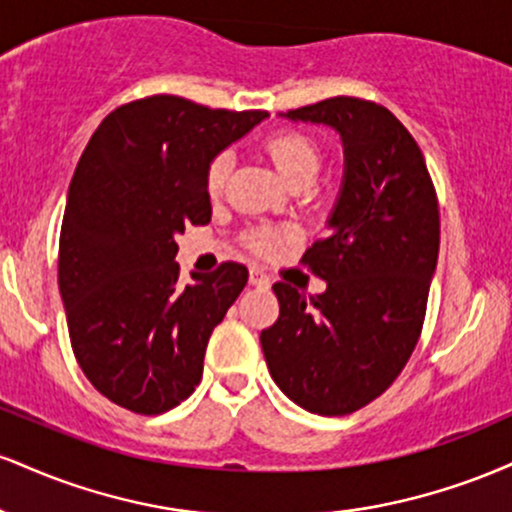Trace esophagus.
I'll use <instances>...</instances> for the list:
<instances>
[{"label": "esophagus", "instance_id": "obj_1", "mask_svg": "<svg viewBox=\"0 0 512 512\" xmlns=\"http://www.w3.org/2000/svg\"><path fill=\"white\" fill-rule=\"evenodd\" d=\"M250 284L257 286V289H269V276L262 272V269L252 267L250 269Z\"/></svg>", "mask_w": 512, "mask_h": 512}]
</instances>
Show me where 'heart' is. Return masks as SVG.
Returning <instances> with one entry per match:
<instances>
[{
  "instance_id": "b5f03b06",
  "label": "heart",
  "mask_w": 512,
  "mask_h": 512,
  "mask_svg": "<svg viewBox=\"0 0 512 512\" xmlns=\"http://www.w3.org/2000/svg\"><path fill=\"white\" fill-rule=\"evenodd\" d=\"M267 154L272 158L274 168L286 182H296L303 178H315L320 168V151L313 139L298 132H281L267 142ZM228 173H231V154H219L207 168V192L211 197H219L226 187ZM281 236L276 231H255L250 236V245L257 252H274L279 248Z\"/></svg>"
}]
</instances>
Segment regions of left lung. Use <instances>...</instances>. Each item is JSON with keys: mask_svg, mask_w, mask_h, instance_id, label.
<instances>
[{"mask_svg": "<svg viewBox=\"0 0 512 512\" xmlns=\"http://www.w3.org/2000/svg\"><path fill=\"white\" fill-rule=\"evenodd\" d=\"M281 117L339 132L344 178L330 236L303 255L325 293L305 298L276 281L279 320L260 342L291 402L344 416L383 395L419 342L438 264V199L419 144L383 105L337 96Z\"/></svg>", "mask_w": 512, "mask_h": 512, "instance_id": "8db88e82", "label": "left lung"}]
</instances>
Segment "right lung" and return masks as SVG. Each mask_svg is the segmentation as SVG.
Instances as JSON below:
<instances>
[{"mask_svg":"<svg viewBox=\"0 0 512 512\" xmlns=\"http://www.w3.org/2000/svg\"><path fill=\"white\" fill-rule=\"evenodd\" d=\"M264 117L149 96L105 117L79 158L57 262L69 339L91 385L134 414L195 392L211 332L248 284L223 262L180 286L175 236L209 223V163Z\"/></svg>","mask_w":512,"mask_h":512,"instance_id":"add662e5","label":"right lung"}]
</instances>
